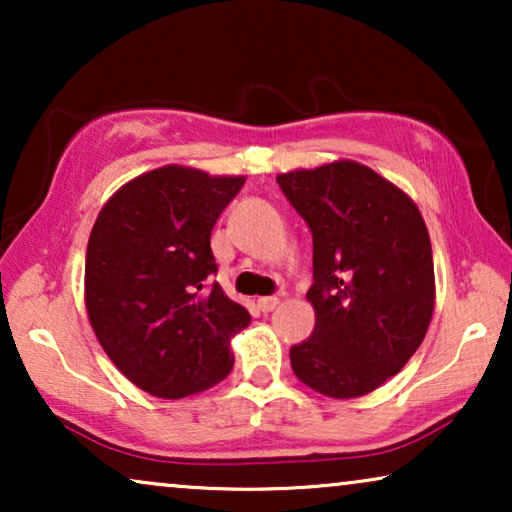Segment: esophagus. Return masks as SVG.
Segmentation results:
<instances>
[{
  "label": "esophagus",
  "instance_id": "1",
  "mask_svg": "<svg viewBox=\"0 0 512 512\" xmlns=\"http://www.w3.org/2000/svg\"><path fill=\"white\" fill-rule=\"evenodd\" d=\"M277 305H279V298H277V296H263V298H258V310L265 312V314L275 310Z\"/></svg>",
  "mask_w": 512,
  "mask_h": 512
}]
</instances>
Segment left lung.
<instances>
[{
  "instance_id": "8db88e82",
  "label": "left lung",
  "mask_w": 512,
  "mask_h": 512,
  "mask_svg": "<svg viewBox=\"0 0 512 512\" xmlns=\"http://www.w3.org/2000/svg\"><path fill=\"white\" fill-rule=\"evenodd\" d=\"M312 233L307 300L317 324L291 368L319 394L356 398L396 375L433 314L429 230L408 195L366 165L340 160L279 174Z\"/></svg>"
}]
</instances>
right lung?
<instances>
[{
	"label": "right lung",
	"instance_id": "right-lung-1",
	"mask_svg": "<svg viewBox=\"0 0 512 512\" xmlns=\"http://www.w3.org/2000/svg\"><path fill=\"white\" fill-rule=\"evenodd\" d=\"M244 186L167 165L125 184L97 216L86 307L116 368L158 398L212 387L233 368L228 338L251 314L212 282L214 223Z\"/></svg>",
	"mask_w": 512,
	"mask_h": 512
}]
</instances>
